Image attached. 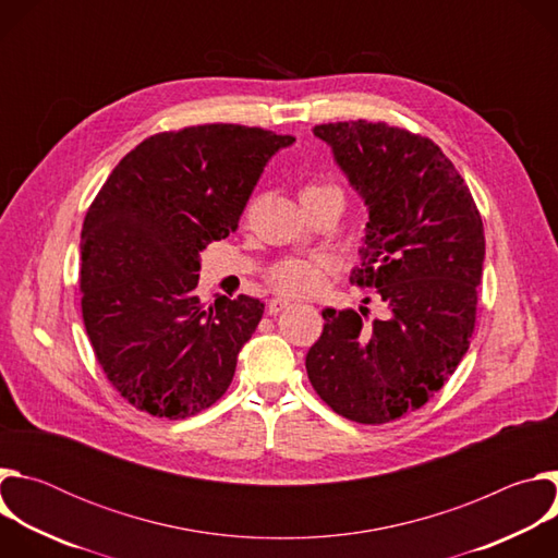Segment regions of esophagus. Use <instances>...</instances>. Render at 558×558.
<instances>
[{"label": "esophagus", "instance_id": "1", "mask_svg": "<svg viewBox=\"0 0 558 558\" xmlns=\"http://www.w3.org/2000/svg\"><path fill=\"white\" fill-rule=\"evenodd\" d=\"M289 304H291V302H289L287 298H271V300L267 302V313H269V315H276V313L284 311Z\"/></svg>", "mask_w": 558, "mask_h": 558}]
</instances>
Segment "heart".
<instances>
[{
	"label": "heart",
	"instance_id": "b5f03b06",
	"mask_svg": "<svg viewBox=\"0 0 558 558\" xmlns=\"http://www.w3.org/2000/svg\"><path fill=\"white\" fill-rule=\"evenodd\" d=\"M329 194L342 198V192L336 185L308 183L302 187L300 201L315 198V196H329ZM333 267H336V263L329 256H320V254L302 256V258H284L267 271V280L278 293L300 298V295H311L317 289H323V284H325L327 276L333 271Z\"/></svg>",
	"mask_w": 558,
	"mask_h": 558
}]
</instances>
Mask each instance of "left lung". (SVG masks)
<instances>
[{
    "label": "left lung",
    "mask_w": 558,
    "mask_h": 558,
    "mask_svg": "<svg viewBox=\"0 0 558 558\" xmlns=\"http://www.w3.org/2000/svg\"><path fill=\"white\" fill-rule=\"evenodd\" d=\"M313 134L366 205L351 284L373 287L386 315L366 325V306L323 311L327 325L306 353V373L338 415L386 424L422 409L470 347L484 222L430 138L362 119L315 125Z\"/></svg>",
    "instance_id": "left-lung-1"
}]
</instances>
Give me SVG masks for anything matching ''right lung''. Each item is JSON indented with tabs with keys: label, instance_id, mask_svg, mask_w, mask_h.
Masks as SVG:
<instances>
[{
	"label": "right lung",
	"instance_id": "1",
	"mask_svg": "<svg viewBox=\"0 0 558 558\" xmlns=\"http://www.w3.org/2000/svg\"><path fill=\"white\" fill-rule=\"evenodd\" d=\"M295 138L233 123L161 132L112 170L82 229L84 325L134 409L185 420L218 402L265 304L203 308L201 252L235 231L269 158Z\"/></svg>",
	"mask_w": 558,
	"mask_h": 558
}]
</instances>
